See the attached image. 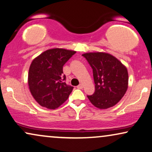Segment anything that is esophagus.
<instances>
[{"label":"esophagus","mask_w":152,"mask_h":152,"mask_svg":"<svg viewBox=\"0 0 152 152\" xmlns=\"http://www.w3.org/2000/svg\"><path fill=\"white\" fill-rule=\"evenodd\" d=\"M83 84H80V85H78L77 86V88H79V89H82V88H83Z\"/></svg>","instance_id":"1"}]
</instances>
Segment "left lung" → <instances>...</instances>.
<instances>
[{"label": "left lung", "mask_w": 152, "mask_h": 152, "mask_svg": "<svg viewBox=\"0 0 152 152\" xmlns=\"http://www.w3.org/2000/svg\"><path fill=\"white\" fill-rule=\"evenodd\" d=\"M93 69L95 92L87 96L99 109H107L118 103L129 86L126 67L119 59L106 52H88L82 54Z\"/></svg>", "instance_id": "8db88e82"}]
</instances>
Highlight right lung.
Listing matches in <instances>:
<instances>
[{
    "mask_svg": "<svg viewBox=\"0 0 152 152\" xmlns=\"http://www.w3.org/2000/svg\"><path fill=\"white\" fill-rule=\"evenodd\" d=\"M75 53L63 48L50 49L33 60L28 70V87L42 107L55 110L68 98L73 87L64 82L63 66Z\"/></svg>",
    "mask_w": 152,
    "mask_h": 152,
    "instance_id": "add662e5",
    "label": "right lung"
}]
</instances>
